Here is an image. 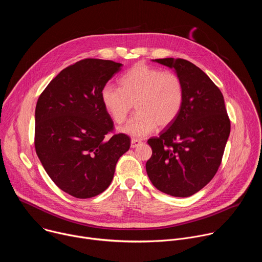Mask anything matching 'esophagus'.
Segmentation results:
<instances>
[{
  "label": "esophagus",
  "instance_id": "esophagus-1",
  "mask_svg": "<svg viewBox=\"0 0 262 262\" xmlns=\"http://www.w3.org/2000/svg\"><path fill=\"white\" fill-rule=\"evenodd\" d=\"M140 144H141V141H140V140L133 139V140L130 141V147H132V148H136V147H138Z\"/></svg>",
  "mask_w": 262,
  "mask_h": 262
}]
</instances>
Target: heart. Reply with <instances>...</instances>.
I'll list each match as a JSON object with an SVG mask.
<instances>
[{"instance_id": "1", "label": "heart", "mask_w": 262, "mask_h": 262, "mask_svg": "<svg viewBox=\"0 0 262 262\" xmlns=\"http://www.w3.org/2000/svg\"><path fill=\"white\" fill-rule=\"evenodd\" d=\"M100 100L114 122L125 121L133 108L137 113L120 132L142 138L157 126L172 124L183 106L184 86L178 74L163 71L143 63L134 65L119 80V88L106 84L101 88Z\"/></svg>"}]
</instances>
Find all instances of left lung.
I'll return each mask as SVG.
<instances>
[{
    "label": "left lung",
    "mask_w": 262,
    "mask_h": 262,
    "mask_svg": "<svg viewBox=\"0 0 262 262\" xmlns=\"http://www.w3.org/2000/svg\"><path fill=\"white\" fill-rule=\"evenodd\" d=\"M180 77L183 106L160 137L148 140L152 156L147 175L156 188L173 197H190L215 175L225 149L230 120L220 89L199 67L183 59L154 60Z\"/></svg>",
    "instance_id": "1"
}]
</instances>
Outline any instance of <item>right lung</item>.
<instances>
[{
	"mask_svg": "<svg viewBox=\"0 0 262 262\" xmlns=\"http://www.w3.org/2000/svg\"><path fill=\"white\" fill-rule=\"evenodd\" d=\"M121 66L81 60L64 68L37 101L36 154L58 188L76 198L105 191L119 158L129 149L128 136L105 137L114 124L100 100L101 88Z\"/></svg>",
	"mask_w": 262,
	"mask_h": 262,
	"instance_id": "add662e5",
	"label": "right lung"
}]
</instances>
